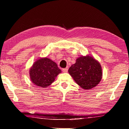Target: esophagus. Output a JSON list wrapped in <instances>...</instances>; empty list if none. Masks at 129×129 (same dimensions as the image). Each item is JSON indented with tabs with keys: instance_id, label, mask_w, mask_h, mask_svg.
I'll return each mask as SVG.
<instances>
[{
	"instance_id": "34e87169",
	"label": "esophagus",
	"mask_w": 129,
	"mask_h": 129,
	"mask_svg": "<svg viewBox=\"0 0 129 129\" xmlns=\"http://www.w3.org/2000/svg\"><path fill=\"white\" fill-rule=\"evenodd\" d=\"M68 68H63V69H62V72H64V73H67V72H68Z\"/></svg>"
}]
</instances>
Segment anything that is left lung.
I'll return each mask as SVG.
<instances>
[{
  "instance_id": "8db88e82",
  "label": "left lung",
  "mask_w": 129,
  "mask_h": 129,
  "mask_svg": "<svg viewBox=\"0 0 129 129\" xmlns=\"http://www.w3.org/2000/svg\"><path fill=\"white\" fill-rule=\"evenodd\" d=\"M68 72L83 89H91L100 83L102 69L100 63L90 56L79 57Z\"/></svg>"
}]
</instances>
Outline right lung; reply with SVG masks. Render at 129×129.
<instances>
[{
	"instance_id": "add662e5",
	"label": "right lung",
	"mask_w": 129,
	"mask_h": 129,
	"mask_svg": "<svg viewBox=\"0 0 129 129\" xmlns=\"http://www.w3.org/2000/svg\"><path fill=\"white\" fill-rule=\"evenodd\" d=\"M61 72L55 62L48 58H41L35 62L30 69L31 80L37 86L48 87Z\"/></svg>"
}]
</instances>
